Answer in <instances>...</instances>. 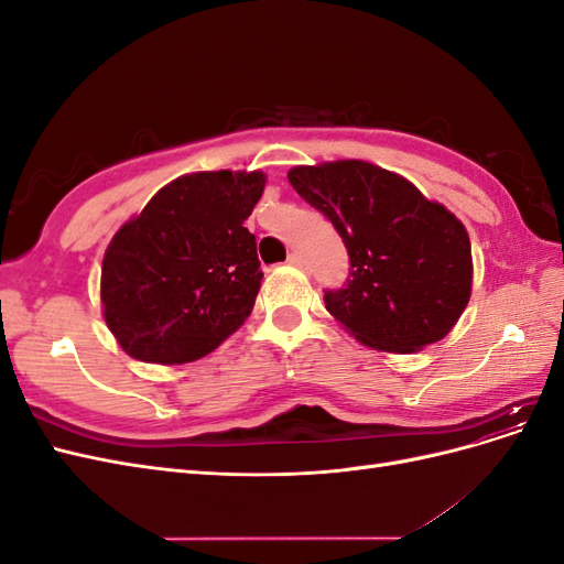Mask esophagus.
<instances>
[{
	"instance_id": "esophagus-1",
	"label": "esophagus",
	"mask_w": 564,
	"mask_h": 564,
	"mask_svg": "<svg viewBox=\"0 0 564 564\" xmlns=\"http://www.w3.org/2000/svg\"><path fill=\"white\" fill-rule=\"evenodd\" d=\"M286 263H289V265H294V268H305V265H308V261H305L299 251H292V253H289Z\"/></svg>"
}]
</instances>
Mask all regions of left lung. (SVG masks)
Wrapping results in <instances>:
<instances>
[{
	"label": "left lung",
	"instance_id": "8db88e82",
	"mask_svg": "<svg viewBox=\"0 0 564 564\" xmlns=\"http://www.w3.org/2000/svg\"><path fill=\"white\" fill-rule=\"evenodd\" d=\"M286 178L348 249L350 278L324 305L360 344L416 352L452 332L470 301L473 256L449 209L362 160L294 166Z\"/></svg>",
	"mask_w": 564,
	"mask_h": 564
}]
</instances>
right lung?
<instances>
[{
	"instance_id": "add662e5",
	"label": "right lung",
	"mask_w": 564,
	"mask_h": 564,
	"mask_svg": "<svg viewBox=\"0 0 564 564\" xmlns=\"http://www.w3.org/2000/svg\"><path fill=\"white\" fill-rule=\"evenodd\" d=\"M263 187L261 172L187 174L115 232L100 303L133 360L193 362L242 327L263 280L256 237L245 228Z\"/></svg>"
}]
</instances>
